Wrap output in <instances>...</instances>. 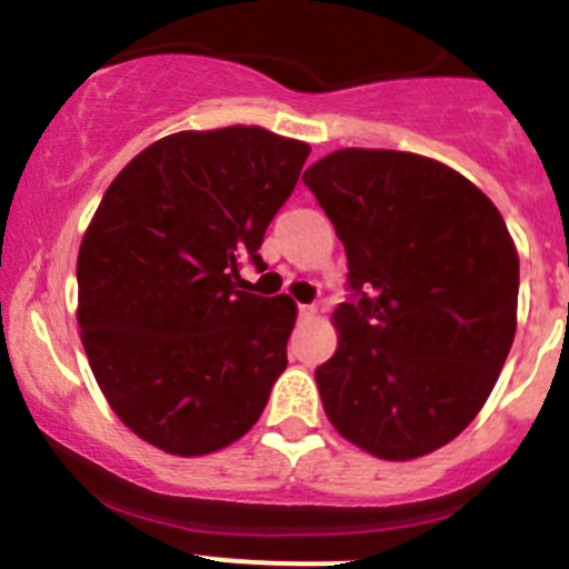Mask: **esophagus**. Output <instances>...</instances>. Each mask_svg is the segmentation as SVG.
Listing matches in <instances>:
<instances>
[{
  "label": "esophagus",
  "mask_w": 569,
  "mask_h": 569,
  "mask_svg": "<svg viewBox=\"0 0 569 569\" xmlns=\"http://www.w3.org/2000/svg\"><path fill=\"white\" fill-rule=\"evenodd\" d=\"M315 312H318L315 303H301V307H298V315H301V318H315Z\"/></svg>",
  "instance_id": "esophagus-1"
}]
</instances>
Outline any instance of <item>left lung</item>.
Masks as SVG:
<instances>
[{"label": "left lung", "mask_w": 569, "mask_h": 569, "mask_svg": "<svg viewBox=\"0 0 569 569\" xmlns=\"http://www.w3.org/2000/svg\"><path fill=\"white\" fill-rule=\"evenodd\" d=\"M348 254L339 348L315 370L339 436L413 460L482 411L518 326L520 262L496 204L432 158L345 148L303 172Z\"/></svg>", "instance_id": "8db88e82"}]
</instances>
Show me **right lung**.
Listing matches in <instances>:
<instances>
[{
  "label": "right lung",
  "instance_id": "add662e5",
  "mask_svg": "<svg viewBox=\"0 0 569 569\" xmlns=\"http://www.w3.org/2000/svg\"><path fill=\"white\" fill-rule=\"evenodd\" d=\"M309 144L257 126L180 131L133 158L84 238L81 345L111 411L169 455L219 452L287 367L296 301L238 290Z\"/></svg>",
  "mask_w": 569,
  "mask_h": 569
}]
</instances>
